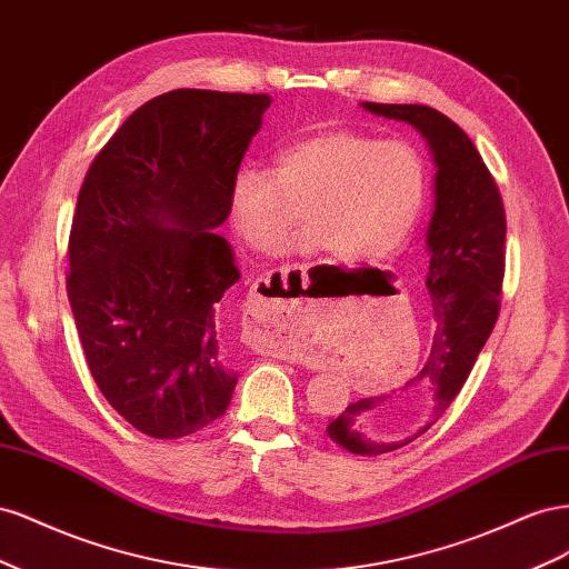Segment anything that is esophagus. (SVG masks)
Returning a JSON list of instances; mask_svg holds the SVG:
<instances>
[{"mask_svg": "<svg viewBox=\"0 0 569 569\" xmlns=\"http://www.w3.org/2000/svg\"><path fill=\"white\" fill-rule=\"evenodd\" d=\"M270 274H272V272H268L266 278H261V280H256V287H258V284H261V287H263V284H266V287H270ZM284 274H287V272H282V270H280V278H284Z\"/></svg>", "mask_w": 569, "mask_h": 569, "instance_id": "esophagus-1", "label": "esophagus"}]
</instances>
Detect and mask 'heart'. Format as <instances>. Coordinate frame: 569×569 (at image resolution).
Here are the masks:
<instances>
[{
    "label": "heart",
    "instance_id": "b5f03b06",
    "mask_svg": "<svg viewBox=\"0 0 569 569\" xmlns=\"http://www.w3.org/2000/svg\"><path fill=\"white\" fill-rule=\"evenodd\" d=\"M427 194L420 153L353 130H318L272 151L268 170L242 166L228 187L234 232L263 253L282 247L297 211L303 247L339 261H382L416 228Z\"/></svg>",
    "mask_w": 569,
    "mask_h": 569
}]
</instances>
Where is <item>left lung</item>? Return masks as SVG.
<instances>
[{"label":"left lung","mask_w":569,"mask_h":569,"mask_svg":"<svg viewBox=\"0 0 569 569\" xmlns=\"http://www.w3.org/2000/svg\"><path fill=\"white\" fill-rule=\"evenodd\" d=\"M363 107L420 130L437 163V199L427 230L432 349L401 391L360 399L327 425V437L341 449L382 456L422 437L468 382L501 311L506 209L487 163L449 116L420 104L366 101Z\"/></svg>","instance_id":"obj_1"}]
</instances>
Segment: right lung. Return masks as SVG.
Instances as JSON below:
<instances>
[{
    "instance_id": "add662e5",
    "label": "right lung",
    "mask_w": 569,
    "mask_h": 569,
    "mask_svg": "<svg viewBox=\"0 0 569 569\" xmlns=\"http://www.w3.org/2000/svg\"><path fill=\"white\" fill-rule=\"evenodd\" d=\"M268 107V94L244 92L153 97L82 180L68 301L99 391L147 437H189L230 406L220 299L239 270L216 228Z\"/></svg>"
}]
</instances>
